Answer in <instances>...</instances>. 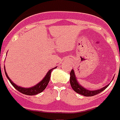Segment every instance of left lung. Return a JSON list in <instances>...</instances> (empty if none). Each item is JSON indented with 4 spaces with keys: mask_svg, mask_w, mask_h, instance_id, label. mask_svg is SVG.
<instances>
[{
    "mask_svg": "<svg viewBox=\"0 0 120 120\" xmlns=\"http://www.w3.org/2000/svg\"><path fill=\"white\" fill-rule=\"evenodd\" d=\"M70 83L71 85V88H73V90L75 91H76L77 93L80 94V95H83L85 97H92L94 95H96L98 93H101V91H103L105 89H106V88L108 87V85L105 86V87L101 88V89L97 90H93V91H91V90H86V88H83L82 86L79 85L78 82H77L76 77L75 75V72L73 69L71 70L70 71Z\"/></svg>",
    "mask_w": 120,
    "mask_h": 120,
    "instance_id": "8db88e82",
    "label": "left lung"
}]
</instances>
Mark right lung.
I'll list each match as a JSON object with an SVG mask.
<instances>
[{
  "instance_id": "add662e5",
  "label": "right lung",
  "mask_w": 120,
  "mask_h": 120,
  "mask_svg": "<svg viewBox=\"0 0 120 120\" xmlns=\"http://www.w3.org/2000/svg\"><path fill=\"white\" fill-rule=\"evenodd\" d=\"M56 67H55L52 69L50 70L48 73H47V75L44 77V79L41 80L40 83H38V84H37L36 85H35L33 87L29 88H22L20 86H18L17 85H16L15 84L13 83L10 79V78L8 77V75L7 74V72L5 69V75L7 77V79H8L9 82H10V83L12 84V86H14L16 90H17L18 91H20V93L25 94L27 95H37L38 93H40L45 89V88L47 87V86L49 84V82L50 81V75H51V72L52 71V70L55 68H56Z\"/></svg>"
}]
</instances>
